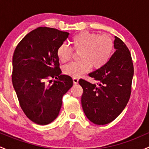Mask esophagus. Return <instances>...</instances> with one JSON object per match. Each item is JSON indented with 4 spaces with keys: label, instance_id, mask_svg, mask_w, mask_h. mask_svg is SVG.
Returning <instances> with one entry per match:
<instances>
[{
    "label": "esophagus",
    "instance_id": "1",
    "mask_svg": "<svg viewBox=\"0 0 149 149\" xmlns=\"http://www.w3.org/2000/svg\"><path fill=\"white\" fill-rule=\"evenodd\" d=\"M73 84L76 85L78 83V78H73Z\"/></svg>",
    "mask_w": 149,
    "mask_h": 149
}]
</instances>
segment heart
<instances>
[{"instance_id": "1", "label": "heart", "mask_w": 149, "mask_h": 149, "mask_svg": "<svg viewBox=\"0 0 149 149\" xmlns=\"http://www.w3.org/2000/svg\"><path fill=\"white\" fill-rule=\"evenodd\" d=\"M69 44L76 52H79L80 61L65 65L63 72L67 76L79 77L91 68H103L111 57L114 50V41L107 34L99 35L89 31H81L71 38ZM65 44H61L57 49L58 59L63 63L71 59L73 50Z\"/></svg>"}]
</instances>
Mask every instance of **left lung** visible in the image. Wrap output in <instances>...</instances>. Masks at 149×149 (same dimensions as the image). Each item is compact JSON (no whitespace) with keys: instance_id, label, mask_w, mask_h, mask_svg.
<instances>
[{"instance_id":"left-lung-1","label":"left lung","mask_w":149,"mask_h":149,"mask_svg":"<svg viewBox=\"0 0 149 149\" xmlns=\"http://www.w3.org/2000/svg\"><path fill=\"white\" fill-rule=\"evenodd\" d=\"M115 52L103 68L89 73L99 83L80 79L83 89L81 104L88 118L96 125L112 122L123 111L130 100L134 67L127 47L115 36Z\"/></svg>"}]
</instances>
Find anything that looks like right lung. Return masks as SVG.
Segmentation results:
<instances>
[{
    "label": "right lung",
    "instance_id": "1",
    "mask_svg": "<svg viewBox=\"0 0 149 149\" xmlns=\"http://www.w3.org/2000/svg\"><path fill=\"white\" fill-rule=\"evenodd\" d=\"M68 32L38 27L26 35L13 57V85L25 115L38 125L57 118L62 97L73 86L71 76L61 75L57 49ZM48 77L56 79L47 83Z\"/></svg>",
    "mask_w": 149,
    "mask_h": 149
}]
</instances>
